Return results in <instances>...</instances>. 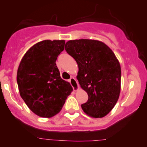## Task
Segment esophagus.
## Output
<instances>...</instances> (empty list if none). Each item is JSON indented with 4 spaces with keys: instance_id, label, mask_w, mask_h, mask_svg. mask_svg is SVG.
Listing matches in <instances>:
<instances>
[{
    "instance_id": "1",
    "label": "esophagus",
    "mask_w": 147,
    "mask_h": 147,
    "mask_svg": "<svg viewBox=\"0 0 147 147\" xmlns=\"http://www.w3.org/2000/svg\"><path fill=\"white\" fill-rule=\"evenodd\" d=\"M69 82H70L71 85H72V88H73V90L75 91V92L79 90V89H80V86H79V84L78 81L76 80V79L74 78H71L70 80H69Z\"/></svg>"
}]
</instances>
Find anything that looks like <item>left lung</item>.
Instances as JSON below:
<instances>
[{"label":"left lung","mask_w":147,"mask_h":147,"mask_svg":"<svg viewBox=\"0 0 147 147\" xmlns=\"http://www.w3.org/2000/svg\"><path fill=\"white\" fill-rule=\"evenodd\" d=\"M65 49L78 65V79L88 94L81 105L92 118H103L113 109L120 92L121 68L118 60L106 44L98 40H69Z\"/></svg>","instance_id":"left-lung-1"}]
</instances>
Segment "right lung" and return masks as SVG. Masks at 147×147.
Returning <instances> with one entry per match:
<instances>
[{"label": "right lung", "instance_id": "obj_1", "mask_svg": "<svg viewBox=\"0 0 147 147\" xmlns=\"http://www.w3.org/2000/svg\"><path fill=\"white\" fill-rule=\"evenodd\" d=\"M65 40H44L26 52L17 73L20 94L29 109L43 118L61 111L71 94L70 84L61 78L57 58L64 50Z\"/></svg>", "mask_w": 147, "mask_h": 147}]
</instances>
